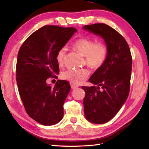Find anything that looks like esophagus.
I'll use <instances>...</instances> for the list:
<instances>
[{
    "mask_svg": "<svg viewBox=\"0 0 149 149\" xmlns=\"http://www.w3.org/2000/svg\"><path fill=\"white\" fill-rule=\"evenodd\" d=\"M77 87H79V86H78V85H74V84H71V88H72V89H77Z\"/></svg>",
    "mask_w": 149,
    "mask_h": 149,
    "instance_id": "esophagus-1",
    "label": "esophagus"
}]
</instances>
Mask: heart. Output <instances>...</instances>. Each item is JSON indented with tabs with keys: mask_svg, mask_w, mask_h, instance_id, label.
I'll list each match as a JSON object with an SVG mask.
<instances>
[{
	"mask_svg": "<svg viewBox=\"0 0 149 149\" xmlns=\"http://www.w3.org/2000/svg\"><path fill=\"white\" fill-rule=\"evenodd\" d=\"M75 50L85 56V62L90 68L98 70L104 64L108 57V47L104 42L96 41L94 39L79 38L73 44ZM67 52L66 47H62L57 51L56 60L59 66L64 64ZM89 75L87 69L67 70L62 73L63 79L67 80L73 84L79 85L84 83Z\"/></svg>",
	"mask_w": 149,
	"mask_h": 149,
	"instance_id": "b5f03b06",
	"label": "heart"
}]
</instances>
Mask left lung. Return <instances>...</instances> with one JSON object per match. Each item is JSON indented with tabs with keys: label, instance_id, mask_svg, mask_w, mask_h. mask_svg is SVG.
I'll return each mask as SVG.
<instances>
[{
	"label": "left lung",
	"instance_id": "1",
	"mask_svg": "<svg viewBox=\"0 0 149 149\" xmlns=\"http://www.w3.org/2000/svg\"><path fill=\"white\" fill-rule=\"evenodd\" d=\"M84 29L101 36L108 47L105 63L89 79L98 86L82 87L85 118L92 123H104L116 115L129 95L132 56L124 37L108 25L94 24Z\"/></svg>",
	"mask_w": 149,
	"mask_h": 149
}]
</instances>
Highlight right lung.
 Listing matches in <instances>:
<instances>
[{"label": "right lung", "instance_id": "add662e5", "mask_svg": "<svg viewBox=\"0 0 149 149\" xmlns=\"http://www.w3.org/2000/svg\"><path fill=\"white\" fill-rule=\"evenodd\" d=\"M76 31L74 27L47 25L33 33L19 50L16 81L20 97L27 114L42 125L56 124L64 116L70 85L65 80H58L52 87L47 80L58 78L57 51Z\"/></svg>", "mask_w": 149, "mask_h": 149}]
</instances>
